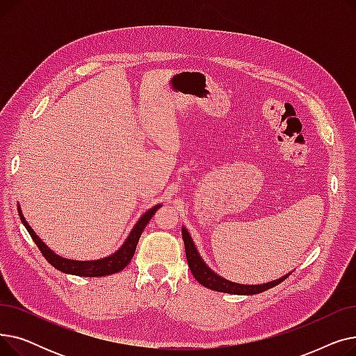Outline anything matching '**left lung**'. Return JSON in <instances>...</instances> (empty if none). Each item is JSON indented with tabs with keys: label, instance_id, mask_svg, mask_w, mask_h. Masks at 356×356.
Listing matches in <instances>:
<instances>
[{
	"label": "left lung",
	"instance_id": "left-lung-1",
	"mask_svg": "<svg viewBox=\"0 0 356 356\" xmlns=\"http://www.w3.org/2000/svg\"><path fill=\"white\" fill-rule=\"evenodd\" d=\"M181 235H183V241H184L186 258H188V264H189V268H191L193 277L197 280V283H200L202 286L208 287L211 290L228 293V294H238V296H252V294L263 293L268 289H273L274 286L284 282V280L293 273V271H290V273L284 274L283 277H278L277 280H271V282H267L263 284H241V283L231 282V280L223 278L222 275L215 273L207 263H204V259L202 258V255L199 254V251L195 245V241L192 239L189 231L184 227H181Z\"/></svg>",
	"mask_w": 356,
	"mask_h": 356
}]
</instances>
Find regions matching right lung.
Instances as JSON below:
<instances>
[{
  "label": "right lung",
  "mask_w": 356,
  "mask_h": 356,
  "mask_svg": "<svg viewBox=\"0 0 356 356\" xmlns=\"http://www.w3.org/2000/svg\"><path fill=\"white\" fill-rule=\"evenodd\" d=\"M163 204H154L153 208H149L147 212H144L140 219L137 220L136 225L133 227V229L129 231L128 236L125 238V241L122 242V245L115 251L109 254L108 257L104 258H98V259H88V261H79V259H70V258H65L60 257L59 254H56L53 250H50L44 242L42 241V238L37 235L33 228L29 225V222L26 220L23 211L18 204V215H20V219L23 222V225L26 227L27 232L30 234V236L33 238V241L35 242V245L39 247L40 252L43 254V257L46 258L47 263H50L56 270H59L62 273L66 274H72V275H79V277H104V275H111L122 271L128 264L131 258L134 257L138 239L144 231V228L147 227V223L149 222V219L153 218V215L157 212L159 208H161Z\"/></svg>",
  "instance_id": "right-lung-1"
}]
</instances>
